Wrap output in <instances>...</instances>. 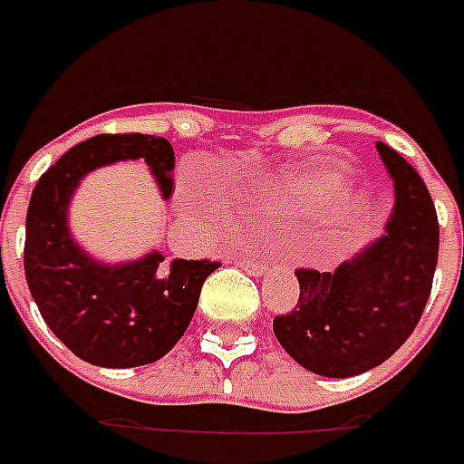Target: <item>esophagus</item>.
<instances>
[{
    "label": "esophagus",
    "instance_id": "obj_1",
    "mask_svg": "<svg viewBox=\"0 0 464 464\" xmlns=\"http://www.w3.org/2000/svg\"><path fill=\"white\" fill-rule=\"evenodd\" d=\"M244 270H249L251 276H261L268 270V263H258V261H242Z\"/></svg>",
    "mask_w": 464,
    "mask_h": 464
}]
</instances>
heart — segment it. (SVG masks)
I'll list each match as a JSON object with an SVG mask.
<instances>
[{
	"mask_svg": "<svg viewBox=\"0 0 464 464\" xmlns=\"http://www.w3.org/2000/svg\"><path fill=\"white\" fill-rule=\"evenodd\" d=\"M344 188V177L340 169H304V172L290 174L285 179L270 181L263 188L246 196V203L251 206H263V208L285 210V213H311V210L324 208L325 203L340 196ZM188 208L198 213H208V206L198 196L187 188Z\"/></svg>",
	"mask_w": 464,
	"mask_h": 464,
	"instance_id": "1",
	"label": "heart"
}]
</instances>
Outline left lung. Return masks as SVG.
<instances>
[{"label":"left lung","mask_w":464,"mask_h":464,"mask_svg":"<svg viewBox=\"0 0 464 464\" xmlns=\"http://www.w3.org/2000/svg\"><path fill=\"white\" fill-rule=\"evenodd\" d=\"M395 187L385 235L335 273L295 270L299 299L273 333L295 362L328 379L364 373L405 344L424 314L439 261V218L417 169L376 143Z\"/></svg>","instance_id":"left-lung-1"}]
</instances>
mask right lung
<instances>
[{
  "label": "right lung",
  "mask_w": 464,
  "mask_h": 464,
  "mask_svg": "<svg viewBox=\"0 0 464 464\" xmlns=\"http://www.w3.org/2000/svg\"><path fill=\"white\" fill-rule=\"evenodd\" d=\"M143 160L172 194V143L150 133H100L66 150L33 188L25 218L24 268L52 333L88 364L129 369L158 362L194 318L206 277L220 261L162 254L105 266L83 254L66 227V206L85 172L117 160Z\"/></svg>",
  "instance_id": "obj_1"
}]
</instances>
